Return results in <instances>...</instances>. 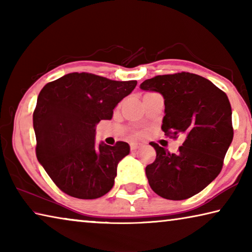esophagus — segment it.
<instances>
[{"label": "esophagus", "mask_w": 252, "mask_h": 252, "mask_svg": "<svg viewBox=\"0 0 252 252\" xmlns=\"http://www.w3.org/2000/svg\"><path fill=\"white\" fill-rule=\"evenodd\" d=\"M141 147V143H136V142H132L131 144H130V148H131V150L132 151H135V150H138V149Z\"/></svg>", "instance_id": "obj_1"}]
</instances>
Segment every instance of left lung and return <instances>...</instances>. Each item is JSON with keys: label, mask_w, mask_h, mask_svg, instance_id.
Listing matches in <instances>:
<instances>
[{"label": "left lung", "mask_w": 252, "mask_h": 252, "mask_svg": "<svg viewBox=\"0 0 252 252\" xmlns=\"http://www.w3.org/2000/svg\"><path fill=\"white\" fill-rule=\"evenodd\" d=\"M164 99L162 130L185 135L178 153L151 142L157 158L147 165L151 189L169 200H185L215 180L233 139L232 111L227 94L211 81L188 72L158 75L140 84Z\"/></svg>", "instance_id": "left-lung-1"}]
</instances>
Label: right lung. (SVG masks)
<instances>
[{"label": "right lung", "mask_w": 252, "mask_h": 252, "mask_svg": "<svg viewBox=\"0 0 252 252\" xmlns=\"http://www.w3.org/2000/svg\"><path fill=\"white\" fill-rule=\"evenodd\" d=\"M136 81H113L91 73H69L42 89L33 113L36 157L63 192L100 198L112 189L118 163L130 146L95 143L96 125L134 90Z\"/></svg>", "instance_id": "obj_1"}]
</instances>
